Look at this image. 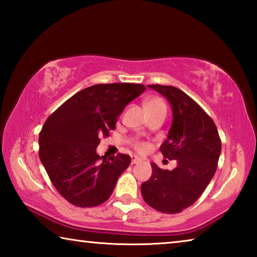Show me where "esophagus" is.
<instances>
[{"mask_svg":"<svg viewBox=\"0 0 257 257\" xmlns=\"http://www.w3.org/2000/svg\"><path fill=\"white\" fill-rule=\"evenodd\" d=\"M139 162H141V159L137 158V156H135V155L132 156V164H137Z\"/></svg>","mask_w":257,"mask_h":257,"instance_id":"34e87169","label":"esophagus"}]
</instances>
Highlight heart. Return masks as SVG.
I'll list each match as a JSON object with an SVG mask.
<instances>
[{"label":"heart","mask_w":257,"mask_h":257,"mask_svg":"<svg viewBox=\"0 0 257 257\" xmlns=\"http://www.w3.org/2000/svg\"><path fill=\"white\" fill-rule=\"evenodd\" d=\"M145 107H146V111L158 110V108H167L163 99L161 97H156V96L150 97L149 99H146ZM134 146L138 152H145L147 150V144L145 142H136Z\"/></svg>","instance_id":"1"}]
</instances>
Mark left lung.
<instances>
[{"label":"left lung","instance_id":"1","mask_svg":"<svg viewBox=\"0 0 257 257\" xmlns=\"http://www.w3.org/2000/svg\"><path fill=\"white\" fill-rule=\"evenodd\" d=\"M149 87L167 97L172 106V124L160 151L165 159L176 160L177 165L169 171L151 163L152 177L143 182L141 190L151 207L175 214L193 205L210 184L217 168L221 139L211 116L181 89Z\"/></svg>","mask_w":257,"mask_h":257}]
</instances>
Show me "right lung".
Instances as JSON below:
<instances>
[{
    "instance_id": "add662e5",
    "label": "right lung",
    "mask_w": 257,
    "mask_h": 257,
    "mask_svg": "<svg viewBox=\"0 0 257 257\" xmlns=\"http://www.w3.org/2000/svg\"><path fill=\"white\" fill-rule=\"evenodd\" d=\"M146 87L113 82L85 88L67 99L46 119L40 133V159L61 196L78 207L106 202L130 156L96 154L124 106Z\"/></svg>"
}]
</instances>
